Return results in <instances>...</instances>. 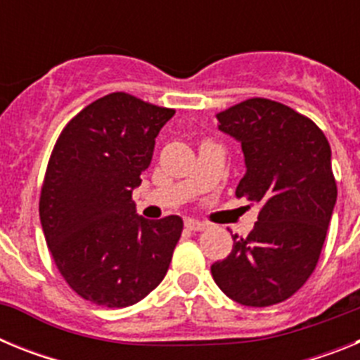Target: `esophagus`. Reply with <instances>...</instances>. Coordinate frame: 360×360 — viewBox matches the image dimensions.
<instances>
[{"mask_svg": "<svg viewBox=\"0 0 360 360\" xmlns=\"http://www.w3.org/2000/svg\"><path fill=\"white\" fill-rule=\"evenodd\" d=\"M186 227L189 229V231L200 232V231H205V229H207V224H203V221H200V219H187Z\"/></svg>", "mask_w": 360, "mask_h": 360, "instance_id": "esophagus-1", "label": "esophagus"}]
</instances>
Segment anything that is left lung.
<instances>
[{
	"label": "left lung",
	"instance_id": "1",
	"mask_svg": "<svg viewBox=\"0 0 360 360\" xmlns=\"http://www.w3.org/2000/svg\"><path fill=\"white\" fill-rule=\"evenodd\" d=\"M241 144L245 176L236 196L262 205L252 232L234 236L212 279L245 307H270L303 287L319 259L337 202L332 149L310 119L269 98H249L216 115Z\"/></svg>",
	"mask_w": 360,
	"mask_h": 360
}]
</instances>
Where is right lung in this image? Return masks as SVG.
Masks as SVG:
<instances>
[{
	"instance_id": "obj_1",
	"label": "right lung",
	"mask_w": 360,
	"mask_h": 360,
	"mask_svg": "<svg viewBox=\"0 0 360 360\" xmlns=\"http://www.w3.org/2000/svg\"><path fill=\"white\" fill-rule=\"evenodd\" d=\"M173 115L117 91L86 106L57 139L41 191V225L57 269L86 301L135 304L169 269L182 218L146 219L131 193Z\"/></svg>"
}]
</instances>
